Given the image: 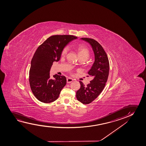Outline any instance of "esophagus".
<instances>
[{
	"instance_id": "1",
	"label": "esophagus",
	"mask_w": 146,
	"mask_h": 146,
	"mask_svg": "<svg viewBox=\"0 0 146 146\" xmlns=\"http://www.w3.org/2000/svg\"><path fill=\"white\" fill-rule=\"evenodd\" d=\"M73 80H74L71 78H67V83H70L72 82Z\"/></svg>"
}]
</instances>
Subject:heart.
<instances>
[{"label": "heart", "instance_id": "obj_1", "mask_svg": "<svg viewBox=\"0 0 146 146\" xmlns=\"http://www.w3.org/2000/svg\"><path fill=\"white\" fill-rule=\"evenodd\" d=\"M77 50H78V56L79 58L83 59L85 60L88 59L90 55V52L88 48L86 47L83 45H79L77 48ZM68 51V47H64L61 52V55L63 56H65L67 53Z\"/></svg>", "mask_w": 146, "mask_h": 146}]
</instances>
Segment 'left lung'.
Masks as SVG:
<instances>
[{
  "mask_svg": "<svg viewBox=\"0 0 146 146\" xmlns=\"http://www.w3.org/2000/svg\"><path fill=\"white\" fill-rule=\"evenodd\" d=\"M81 39L90 44L95 55V61L88 72L93 80L87 86L80 81L81 87L76 92L77 100L83 104H88L97 98L104 89L109 76V62L105 50L97 41L88 38Z\"/></svg>",
  "mask_w": 146,
  "mask_h": 146,
  "instance_id": "8db88e82",
  "label": "left lung"
}]
</instances>
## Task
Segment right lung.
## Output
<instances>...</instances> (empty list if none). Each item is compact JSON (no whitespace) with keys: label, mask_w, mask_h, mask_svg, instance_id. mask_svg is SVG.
<instances>
[{"label":"right lung","mask_w":146,"mask_h":146,"mask_svg":"<svg viewBox=\"0 0 146 146\" xmlns=\"http://www.w3.org/2000/svg\"><path fill=\"white\" fill-rule=\"evenodd\" d=\"M77 38L69 35H53L37 49L31 62L29 81L32 93L39 101L49 103L57 99L66 84V78L57 74L50 78V69L53 62L60 60L64 47Z\"/></svg>","instance_id":"right-lung-1"}]
</instances>
